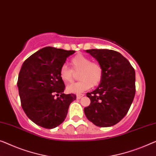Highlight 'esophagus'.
<instances>
[{
	"label": "esophagus",
	"mask_w": 156,
	"mask_h": 156,
	"mask_svg": "<svg viewBox=\"0 0 156 156\" xmlns=\"http://www.w3.org/2000/svg\"><path fill=\"white\" fill-rule=\"evenodd\" d=\"M84 96V94H77L76 95V98L77 99H80L82 97H83Z\"/></svg>",
	"instance_id": "esophagus-1"
}]
</instances>
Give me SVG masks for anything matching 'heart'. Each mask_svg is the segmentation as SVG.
I'll use <instances>...</instances> for the list:
<instances>
[{"mask_svg":"<svg viewBox=\"0 0 156 156\" xmlns=\"http://www.w3.org/2000/svg\"><path fill=\"white\" fill-rule=\"evenodd\" d=\"M71 65L74 72L78 73L80 81L68 85L66 88L68 93L79 94L89 89L93 86L98 85L103 77V68L98 62L91 60L82 54H78L72 59ZM66 65L60 67L59 75L63 82H71L74 79V72Z\"/></svg>","mask_w":156,"mask_h":156,"instance_id":"heart-1","label":"heart"}]
</instances>
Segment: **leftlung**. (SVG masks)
I'll use <instances>...</instances> for the list:
<instances>
[{"mask_svg": "<svg viewBox=\"0 0 156 156\" xmlns=\"http://www.w3.org/2000/svg\"><path fill=\"white\" fill-rule=\"evenodd\" d=\"M86 52L103 68L98 87L87 96L91 100L84 108L85 115L95 125L111 127L127 115L135 96V71L118 52L108 49H90Z\"/></svg>", "mask_w": 156, "mask_h": 156, "instance_id": "obj_1", "label": "left lung"}]
</instances>
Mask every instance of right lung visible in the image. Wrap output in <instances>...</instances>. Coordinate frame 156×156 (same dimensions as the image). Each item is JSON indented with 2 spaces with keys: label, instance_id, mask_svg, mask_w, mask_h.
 I'll return each mask as SVG.
<instances>
[{
  "label": "right lung",
  "instance_id": "1",
  "mask_svg": "<svg viewBox=\"0 0 156 156\" xmlns=\"http://www.w3.org/2000/svg\"><path fill=\"white\" fill-rule=\"evenodd\" d=\"M74 53V51L45 47L31 55L22 65L17 87L22 109L40 127L53 129L62 124L69 105L76 98L73 94L63 93L65 86L59 75L67 58Z\"/></svg>",
  "mask_w": 156,
  "mask_h": 156
}]
</instances>
